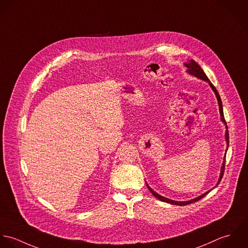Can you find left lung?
Returning a JSON list of instances; mask_svg holds the SVG:
<instances>
[{"label": "left lung", "mask_w": 248, "mask_h": 248, "mask_svg": "<svg viewBox=\"0 0 248 248\" xmlns=\"http://www.w3.org/2000/svg\"><path fill=\"white\" fill-rule=\"evenodd\" d=\"M184 65L187 67V73H188L189 75H191V76H193V77H196V78H198L199 79H201V80L206 81V82H208V83H209L210 87H211V88H212V90L214 91V93H215V95H216V98L217 99L218 109H219V114H220V121L225 124V127H226V130H225V141H226V145H227V147H226V148H227V149H226V151H225L224 158H223V162H222V165H221L219 178H218V180H217V185L215 186V187H217V186L219 184V182H220V180H221V178H222V176H223V172H224V166H225V157H226V152H227L228 146H229V134H228V128H227V125H226V122H225V120H224V116H223L222 102H221V99H220V97H219V95H218V92L217 91V89L215 88V86L211 83V81L209 80V78H207V76L205 75V73L203 72V70L201 69V67L198 65V63H197L195 60H193V59L188 60L187 62H185V63H184ZM147 187L149 188V192H150V193H151L155 198H157V199H159V200H161V201H164V202H167V203H170V204L179 205V206L188 205V204H190V203H193V202L198 201L199 199L204 198V197H205V196H206V195L211 191V190H210V191H208V192H206V193L202 194L201 196H199L198 198H193V199H191V200H187V201H176V200H172V199H170V198L162 197L161 195L157 194L156 192H154V191L149 187L148 183H147ZM212 190H213V189H212Z\"/></svg>", "instance_id": "obj_1"}]
</instances>
